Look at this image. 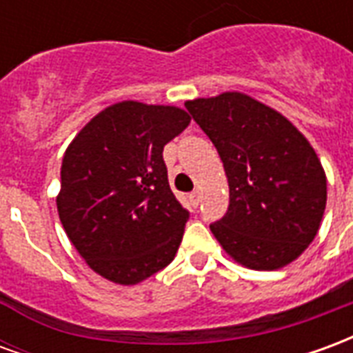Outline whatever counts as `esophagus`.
<instances>
[{
	"mask_svg": "<svg viewBox=\"0 0 353 353\" xmlns=\"http://www.w3.org/2000/svg\"><path fill=\"white\" fill-rule=\"evenodd\" d=\"M200 199H202V194H200V191H192L191 194H189V202H191V204L194 208H196L200 204Z\"/></svg>",
	"mask_w": 353,
	"mask_h": 353,
	"instance_id": "1",
	"label": "esophagus"
}]
</instances>
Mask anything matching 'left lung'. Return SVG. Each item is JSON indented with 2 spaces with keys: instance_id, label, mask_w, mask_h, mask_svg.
I'll list each match as a JSON object with an SVG mask.
<instances>
[{
  "instance_id": "1",
  "label": "left lung",
  "mask_w": 353,
  "mask_h": 353,
  "mask_svg": "<svg viewBox=\"0 0 353 353\" xmlns=\"http://www.w3.org/2000/svg\"><path fill=\"white\" fill-rule=\"evenodd\" d=\"M221 157L229 210L210 225L238 265L278 270L318 234L327 204L321 161L295 124L250 94L229 90L185 101Z\"/></svg>"
}]
</instances>
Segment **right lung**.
<instances>
[{"label": "right lung", "instance_id": "right-lung-1", "mask_svg": "<svg viewBox=\"0 0 353 353\" xmlns=\"http://www.w3.org/2000/svg\"><path fill=\"white\" fill-rule=\"evenodd\" d=\"M189 123L176 105L117 101L65 149L58 215L101 278L136 285L176 257L189 214L170 189L162 149Z\"/></svg>", "mask_w": 353, "mask_h": 353}]
</instances>
